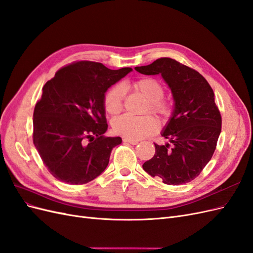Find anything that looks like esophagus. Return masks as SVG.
Listing matches in <instances>:
<instances>
[{"label": "esophagus", "mask_w": 253, "mask_h": 253, "mask_svg": "<svg viewBox=\"0 0 253 253\" xmlns=\"http://www.w3.org/2000/svg\"><path fill=\"white\" fill-rule=\"evenodd\" d=\"M122 140H124L125 143H129V144H137V143H138V141H137V140H131V139H127V138H124Z\"/></svg>", "instance_id": "esophagus-1"}]
</instances>
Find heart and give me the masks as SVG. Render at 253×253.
<instances>
[{
	"label": "heart",
	"instance_id": "heart-1",
	"mask_svg": "<svg viewBox=\"0 0 253 253\" xmlns=\"http://www.w3.org/2000/svg\"><path fill=\"white\" fill-rule=\"evenodd\" d=\"M132 86L136 91L147 99L143 113H152L159 118H166L172 113V105L164 98L165 86L159 80L151 77L140 78L133 82ZM126 99L125 87L116 84L106 91L103 98L104 109L111 115H117L124 110ZM114 132L131 140H139L153 135L158 128L156 119L151 115L144 116H129L124 115L114 119L112 124Z\"/></svg>",
	"mask_w": 253,
	"mask_h": 253
}]
</instances>
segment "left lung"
<instances>
[{"label": "left lung", "mask_w": 253, "mask_h": 253, "mask_svg": "<svg viewBox=\"0 0 253 253\" xmlns=\"http://www.w3.org/2000/svg\"><path fill=\"white\" fill-rule=\"evenodd\" d=\"M143 75L160 74L173 93L175 109L155 154L142 168L167 185L178 186L196 178L210 162L221 131V116L214 93L197 71L172 58H159L150 65L135 67Z\"/></svg>", "instance_id": "1"}]
</instances>
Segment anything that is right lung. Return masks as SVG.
I'll list each match as a JSON object with an SVG mask.
<instances>
[{
    "instance_id": "right-lung-1",
    "label": "right lung",
    "mask_w": 253,
    "mask_h": 253,
    "mask_svg": "<svg viewBox=\"0 0 253 253\" xmlns=\"http://www.w3.org/2000/svg\"><path fill=\"white\" fill-rule=\"evenodd\" d=\"M131 71L76 61L45 83L34 111L33 141L53 177L84 185L105 170L113 148L122 140L103 135L108 129L104 94Z\"/></svg>"
}]
</instances>
